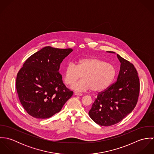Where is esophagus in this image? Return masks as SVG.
Instances as JSON below:
<instances>
[{"instance_id": "obj_1", "label": "esophagus", "mask_w": 154, "mask_h": 154, "mask_svg": "<svg viewBox=\"0 0 154 154\" xmlns=\"http://www.w3.org/2000/svg\"><path fill=\"white\" fill-rule=\"evenodd\" d=\"M74 95H78V96H82V94L81 93H79L78 92H74Z\"/></svg>"}]
</instances>
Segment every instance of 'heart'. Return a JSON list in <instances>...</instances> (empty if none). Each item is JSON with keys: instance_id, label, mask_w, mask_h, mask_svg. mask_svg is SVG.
Here are the masks:
<instances>
[{"instance_id": "1", "label": "heart", "mask_w": 154, "mask_h": 154, "mask_svg": "<svg viewBox=\"0 0 154 154\" xmlns=\"http://www.w3.org/2000/svg\"><path fill=\"white\" fill-rule=\"evenodd\" d=\"M82 79L73 84L71 88L80 92L92 90L99 92L108 88L116 75V69L112 64L97 57H84L79 59L76 65L70 63L63 71L65 83L70 85L81 78Z\"/></svg>"}]
</instances>
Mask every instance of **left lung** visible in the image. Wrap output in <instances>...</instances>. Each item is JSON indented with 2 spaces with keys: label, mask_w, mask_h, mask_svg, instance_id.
Masks as SVG:
<instances>
[{
  "label": "left lung",
  "mask_w": 154,
  "mask_h": 154,
  "mask_svg": "<svg viewBox=\"0 0 154 154\" xmlns=\"http://www.w3.org/2000/svg\"><path fill=\"white\" fill-rule=\"evenodd\" d=\"M117 56L121 63L117 81L98 93L88 112L100 126H109L122 121L134 109L139 95V79L135 67L120 55Z\"/></svg>",
  "instance_id": "1"
}]
</instances>
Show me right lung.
<instances>
[{
	"mask_svg": "<svg viewBox=\"0 0 154 154\" xmlns=\"http://www.w3.org/2000/svg\"><path fill=\"white\" fill-rule=\"evenodd\" d=\"M73 50L43 47L25 62L17 74L16 87L24 109L36 119L59 112L73 91L66 88L59 72L63 59Z\"/></svg>",
	"mask_w": 154,
	"mask_h": 154,
	"instance_id": "1",
	"label": "right lung"
}]
</instances>
